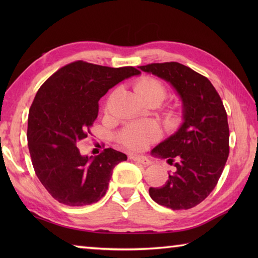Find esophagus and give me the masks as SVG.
Wrapping results in <instances>:
<instances>
[{"instance_id":"obj_1","label":"esophagus","mask_w":258,"mask_h":258,"mask_svg":"<svg viewBox=\"0 0 258 258\" xmlns=\"http://www.w3.org/2000/svg\"><path fill=\"white\" fill-rule=\"evenodd\" d=\"M134 161H138V163L142 164L143 166H149L151 165V160L149 158H147L146 156H138V155H133L131 157Z\"/></svg>"}]
</instances>
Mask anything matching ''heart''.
Returning <instances> with one entry per match:
<instances>
[{
	"label": "heart",
	"instance_id": "b5f03b06",
	"mask_svg": "<svg viewBox=\"0 0 258 258\" xmlns=\"http://www.w3.org/2000/svg\"><path fill=\"white\" fill-rule=\"evenodd\" d=\"M135 92L145 101L151 99L164 100L167 94V87L163 82L155 77L145 76L137 82ZM158 138V132L152 125L145 123H133L126 126L118 135L119 142L130 149L142 150Z\"/></svg>",
	"mask_w": 258,
	"mask_h": 258
}]
</instances>
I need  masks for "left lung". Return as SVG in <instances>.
<instances>
[{
	"mask_svg": "<svg viewBox=\"0 0 258 258\" xmlns=\"http://www.w3.org/2000/svg\"><path fill=\"white\" fill-rule=\"evenodd\" d=\"M167 81L183 102L184 121L175 134L151 151L175 166L163 186L150 187L157 204L173 211L189 209L206 199L216 186L229 157L228 115L207 77L184 64L150 63L139 67Z\"/></svg>",
	"mask_w": 258,
	"mask_h": 258,
	"instance_id": "left-lung-1",
	"label": "left lung"
}]
</instances>
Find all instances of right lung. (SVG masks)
Here are the masks:
<instances>
[{"instance_id": "add662e5", "label": "right lung", "mask_w": 258, "mask_h": 258, "mask_svg": "<svg viewBox=\"0 0 258 258\" xmlns=\"http://www.w3.org/2000/svg\"><path fill=\"white\" fill-rule=\"evenodd\" d=\"M140 73L131 66L111 68L78 60L61 67L37 91L28 113V149L38 180L60 204L99 202L113 167L127 159L111 148L95 157L82 156L77 145L91 134L100 98Z\"/></svg>"}]
</instances>
